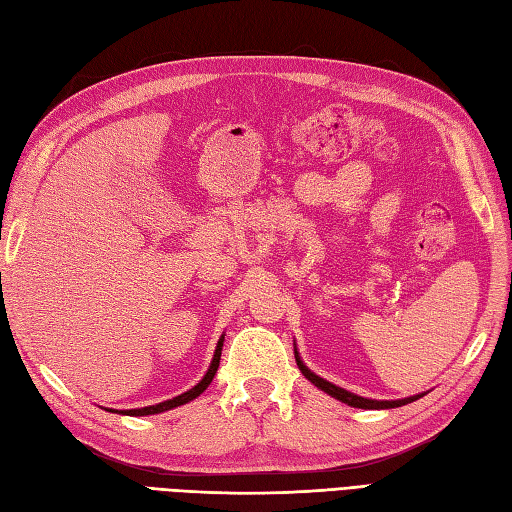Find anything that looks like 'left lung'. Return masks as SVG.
Wrapping results in <instances>:
<instances>
[{
  "label": "left lung",
  "mask_w": 512,
  "mask_h": 512,
  "mask_svg": "<svg viewBox=\"0 0 512 512\" xmlns=\"http://www.w3.org/2000/svg\"><path fill=\"white\" fill-rule=\"evenodd\" d=\"M294 358H296V364H299V371H301L307 379H310V382H312L316 388L325 390L327 395H331L334 399H338V401H342V403H347V406H353V408H362V410H388V408L406 406V403H412V401H417V399L423 397V395H414V397L397 399V401L366 399V397H360V395H353V392L344 390V388H340V386H336V384H331V382H327V379H323V377H318L316 373H312L310 368H307V366L303 364L301 355H299V351H296V349H294Z\"/></svg>",
  "instance_id": "obj_1"
}]
</instances>
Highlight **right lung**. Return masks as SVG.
<instances>
[{"mask_svg": "<svg viewBox=\"0 0 512 512\" xmlns=\"http://www.w3.org/2000/svg\"><path fill=\"white\" fill-rule=\"evenodd\" d=\"M222 344H224V336H220V340H218L216 353H213V360H211V366L207 368L205 377H202L200 382H198L194 388H189L187 392H183V395H178V397H174V399L161 401V403H157V406L135 408V410H122V414H128V417H146V414H159V412H165V410H172V408L183 406V403L194 401L198 395H202V392L207 390V386L211 384L213 375H216V371H218V366H220V355H222ZM109 412H117V410H109Z\"/></svg>", "mask_w": 512, "mask_h": 512, "instance_id": "obj_1", "label": "right lung"}]
</instances>
